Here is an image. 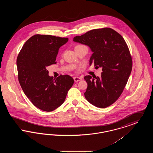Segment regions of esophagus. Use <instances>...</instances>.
Instances as JSON below:
<instances>
[{
    "label": "esophagus",
    "mask_w": 153,
    "mask_h": 153,
    "mask_svg": "<svg viewBox=\"0 0 153 153\" xmlns=\"http://www.w3.org/2000/svg\"><path fill=\"white\" fill-rule=\"evenodd\" d=\"M73 79H74V81L76 82H79V81H80L81 80H82V79H81V77H73Z\"/></svg>",
    "instance_id": "1"
}]
</instances>
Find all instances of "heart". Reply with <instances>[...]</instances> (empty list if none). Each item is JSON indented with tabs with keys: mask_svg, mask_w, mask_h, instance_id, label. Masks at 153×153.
<instances>
[{
	"mask_svg": "<svg viewBox=\"0 0 153 153\" xmlns=\"http://www.w3.org/2000/svg\"><path fill=\"white\" fill-rule=\"evenodd\" d=\"M77 46H79V45H77Z\"/></svg>",
	"mask_w": 153,
	"mask_h": 153,
	"instance_id": "heart-1",
	"label": "heart"
}]
</instances>
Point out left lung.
<instances>
[{"label":"left lung","mask_w":153,"mask_h":153,"mask_svg":"<svg viewBox=\"0 0 153 153\" xmlns=\"http://www.w3.org/2000/svg\"><path fill=\"white\" fill-rule=\"evenodd\" d=\"M73 41L88 46L93 51L90 65L102 68L100 77H84L85 99L97 107H108L122 94L131 74L132 61L125 40L114 30L104 27L76 36Z\"/></svg>","instance_id":"8db88e82"}]
</instances>
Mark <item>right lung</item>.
<instances>
[{"mask_svg": "<svg viewBox=\"0 0 153 153\" xmlns=\"http://www.w3.org/2000/svg\"><path fill=\"white\" fill-rule=\"evenodd\" d=\"M68 38L36 34L23 45L16 59L18 78L25 94L37 108L50 112L65 100L74 80L69 75L56 79L49 76L46 67L56 64L59 48Z\"/></svg>", "mask_w": 153, "mask_h": 153, "instance_id": "add662e5", "label": "right lung"}]
</instances>
